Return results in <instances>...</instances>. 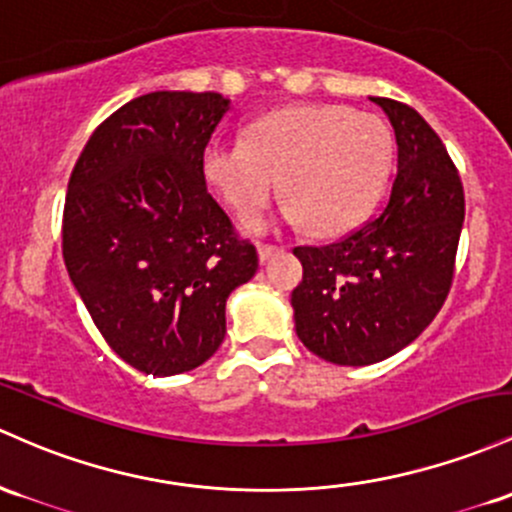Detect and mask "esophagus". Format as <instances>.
<instances>
[{
	"instance_id": "1",
	"label": "esophagus",
	"mask_w": 512,
	"mask_h": 512,
	"mask_svg": "<svg viewBox=\"0 0 512 512\" xmlns=\"http://www.w3.org/2000/svg\"><path fill=\"white\" fill-rule=\"evenodd\" d=\"M284 247L272 245V243H257V255H260V262H267L269 257H274L277 252H282Z\"/></svg>"
}]
</instances>
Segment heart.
Wrapping results in <instances>:
<instances>
[{
  "label": "heart",
  "mask_w": 512,
  "mask_h": 512,
  "mask_svg": "<svg viewBox=\"0 0 512 512\" xmlns=\"http://www.w3.org/2000/svg\"><path fill=\"white\" fill-rule=\"evenodd\" d=\"M391 165L389 126L338 104L269 111L245 128V140L213 138L201 153L206 184L238 216L265 209L282 177V216L316 235L355 228L386 187Z\"/></svg>",
  "instance_id": "heart-1"
}]
</instances>
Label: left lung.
Here are the masks:
<instances>
[{
    "instance_id": "left-lung-1",
    "label": "left lung",
    "mask_w": 512,
    "mask_h": 512,
    "mask_svg": "<svg viewBox=\"0 0 512 512\" xmlns=\"http://www.w3.org/2000/svg\"><path fill=\"white\" fill-rule=\"evenodd\" d=\"M369 101L398 145L384 211L338 243L294 247L303 265L291 291L296 335L340 367L381 362L428 328L452 286L464 223L462 179L437 133L401 101Z\"/></svg>"
}]
</instances>
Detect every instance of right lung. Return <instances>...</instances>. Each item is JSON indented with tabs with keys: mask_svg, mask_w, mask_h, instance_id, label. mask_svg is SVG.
<instances>
[{
	"mask_svg": "<svg viewBox=\"0 0 512 512\" xmlns=\"http://www.w3.org/2000/svg\"><path fill=\"white\" fill-rule=\"evenodd\" d=\"M228 109L216 92L143 94L101 123L70 174L67 274L111 350L143 374L204 364L226 338L228 296L260 267L201 174Z\"/></svg>",
	"mask_w": 512,
	"mask_h": 512,
	"instance_id": "add662e5",
	"label": "right lung"
}]
</instances>
